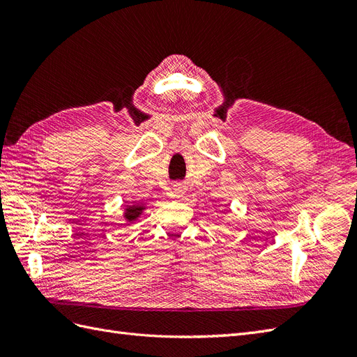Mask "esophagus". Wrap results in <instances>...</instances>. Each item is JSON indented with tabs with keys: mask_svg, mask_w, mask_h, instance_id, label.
<instances>
[{
	"mask_svg": "<svg viewBox=\"0 0 357 357\" xmlns=\"http://www.w3.org/2000/svg\"><path fill=\"white\" fill-rule=\"evenodd\" d=\"M186 192V186L183 185V183H174L172 185V193H174V197H183Z\"/></svg>",
	"mask_w": 357,
	"mask_h": 357,
	"instance_id": "esophagus-1",
	"label": "esophagus"
}]
</instances>
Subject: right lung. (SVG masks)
<instances>
[{"label":"right lung","mask_w":357,"mask_h":357,"mask_svg":"<svg viewBox=\"0 0 357 357\" xmlns=\"http://www.w3.org/2000/svg\"><path fill=\"white\" fill-rule=\"evenodd\" d=\"M143 210H144L143 205H138V204H135V205H129V207H126V208H125L123 218H125L129 223H132L134 220H137V219L139 218V214L143 213Z\"/></svg>","instance_id":"1"}]
</instances>
